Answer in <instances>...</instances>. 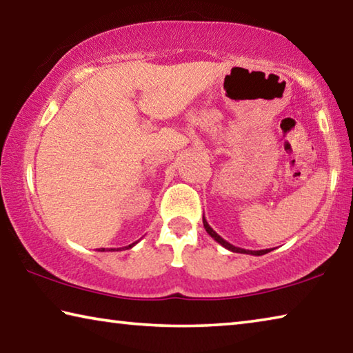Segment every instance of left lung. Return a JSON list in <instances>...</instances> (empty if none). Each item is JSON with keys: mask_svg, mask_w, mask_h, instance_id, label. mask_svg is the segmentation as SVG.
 Instances as JSON below:
<instances>
[{"mask_svg": "<svg viewBox=\"0 0 353 353\" xmlns=\"http://www.w3.org/2000/svg\"><path fill=\"white\" fill-rule=\"evenodd\" d=\"M202 221H203L205 230H207V233L211 236V238H213L217 243H221L222 247H225L227 250H230V252H233V253H245V254H253V256H262V254H265L268 252H272V248H267V250H245V248L234 247V245H232V243L227 242L223 238H221V236L217 234L214 230L208 225V222H207V219H205V216H202Z\"/></svg>", "mask_w": 353, "mask_h": 353, "instance_id": "8db88e82", "label": "left lung"}]
</instances>
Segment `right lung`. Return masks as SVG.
<instances>
[{
  "label": "right lung",
  "mask_w": 353,
  "mask_h": 353,
  "mask_svg": "<svg viewBox=\"0 0 353 353\" xmlns=\"http://www.w3.org/2000/svg\"><path fill=\"white\" fill-rule=\"evenodd\" d=\"M136 243H137V242H134V243H131V245H128V247H123V250H128V248H132L134 245H136ZM114 250H115V248H111V250H108V252H114ZM119 250H121V248H117V252H119ZM99 252H105V248H101V250H99Z\"/></svg>",
  "instance_id": "add662e5"
}]
</instances>
